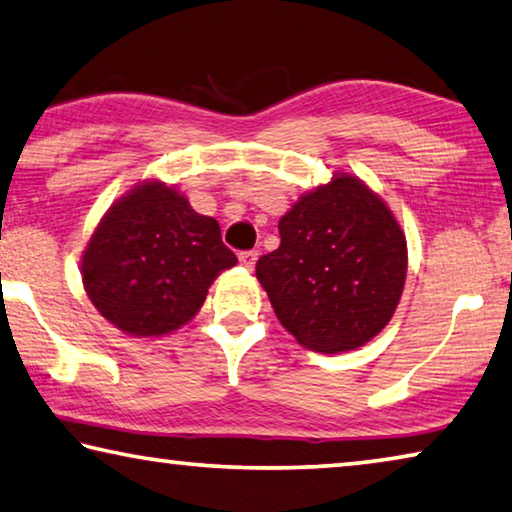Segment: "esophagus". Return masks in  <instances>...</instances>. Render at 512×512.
<instances>
[{"instance_id":"34e87169","label":"esophagus","mask_w":512,"mask_h":512,"mask_svg":"<svg viewBox=\"0 0 512 512\" xmlns=\"http://www.w3.org/2000/svg\"><path fill=\"white\" fill-rule=\"evenodd\" d=\"M239 262H241V266H246V269H253L257 262V250H241Z\"/></svg>"}]
</instances>
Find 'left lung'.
Masks as SVG:
<instances>
[{
    "instance_id": "obj_1",
    "label": "left lung",
    "mask_w": 512,
    "mask_h": 512,
    "mask_svg": "<svg viewBox=\"0 0 512 512\" xmlns=\"http://www.w3.org/2000/svg\"><path fill=\"white\" fill-rule=\"evenodd\" d=\"M280 246L257 259V280L298 344L316 353L360 348L399 305L408 243L389 207L339 173L280 218Z\"/></svg>"
}]
</instances>
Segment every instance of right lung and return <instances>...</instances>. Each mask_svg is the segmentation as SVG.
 <instances>
[{
	"instance_id": "1",
	"label": "right lung",
	"mask_w": 512,
	"mask_h": 512,
	"mask_svg": "<svg viewBox=\"0 0 512 512\" xmlns=\"http://www.w3.org/2000/svg\"><path fill=\"white\" fill-rule=\"evenodd\" d=\"M237 255L212 216L164 182L136 184L113 202L81 257V280L104 319L134 337H159L191 321L216 275Z\"/></svg>"
}]
</instances>
